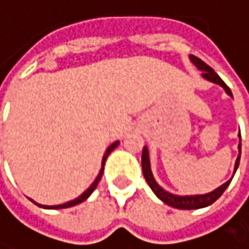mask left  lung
<instances>
[{
  "mask_svg": "<svg viewBox=\"0 0 249 249\" xmlns=\"http://www.w3.org/2000/svg\"><path fill=\"white\" fill-rule=\"evenodd\" d=\"M190 58H191V61L197 65V68H200V70L203 71V77H204V78H207L209 81H213V83H216V84H220V86L226 90V93H228L229 96H232L231 89H229V87L226 86V83L214 72V70H213L212 67H209L204 61H201L200 58H197V56H194V55H190ZM239 137H241V136H239ZM239 152H241V143H239ZM239 156H241V155H239ZM239 156H238L236 163H235V171H236V168H238V165H239ZM142 166H143L144 179L147 181V184H149V187L153 190V193H155L163 203H166L168 206L175 207V209H181V210H194V209H201V207H207V206L213 204V203L225 193V190L228 188V185H229L231 181H232V179H229L228 182H225L223 185H220V187L216 188L214 191H212V193H209V194H204V196H187V197H179V196H174V194H171V193H166L163 188H160V187L156 184V181H155V178H153V175H152V171H150V160H149L147 147L143 149Z\"/></svg>",
  "mask_w": 249,
  "mask_h": 249,
  "instance_id": "left-lung-1",
  "label": "left lung"
}]
</instances>
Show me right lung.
I'll use <instances>...</instances> for the list:
<instances>
[{"label":"right lung","instance_id":"right-lung-1","mask_svg":"<svg viewBox=\"0 0 249 249\" xmlns=\"http://www.w3.org/2000/svg\"><path fill=\"white\" fill-rule=\"evenodd\" d=\"M118 144H119V142H115L113 144H110V146L107 147V150H106V153H105V156H103L102 165H105V160H106V158L109 156V153H110V152H112V150H113V149H115ZM102 174H103V168L100 169V174L97 175L96 181H94V182H93V184H91V185H90V187H89V188H87V190H86V191H84V193H83L80 197H78V198H75V200H72V201H68V203H65V204H59V206H51V207H49V206H40V207H45V209H65V207H72V206H75V204H80V203H83V201H84V200H86V198H87V197H89V196H90L93 191H94V188L97 187V184H99V181H100V178H102Z\"/></svg>","mask_w":249,"mask_h":249}]
</instances>
